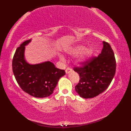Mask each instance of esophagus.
Segmentation results:
<instances>
[{"label": "esophagus", "mask_w": 131, "mask_h": 131, "mask_svg": "<svg viewBox=\"0 0 131 131\" xmlns=\"http://www.w3.org/2000/svg\"><path fill=\"white\" fill-rule=\"evenodd\" d=\"M71 71H72V69H71V68H68L67 69H66V70H65L66 73H67V74L69 73H70V72H71Z\"/></svg>", "instance_id": "34e87169"}]
</instances>
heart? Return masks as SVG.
Returning a JSON list of instances; mask_svg holds the SVG:
<instances>
[{"instance_id": "obj_1", "label": "heart", "mask_w": 131, "mask_h": 131, "mask_svg": "<svg viewBox=\"0 0 131 131\" xmlns=\"http://www.w3.org/2000/svg\"><path fill=\"white\" fill-rule=\"evenodd\" d=\"M94 52V49L92 47H88L85 48V47L83 45H79L75 47L72 49L68 51V53L71 55H75L79 54V57L77 60V63L80 64L84 62L85 61L89 59ZM61 60H63V57L62 56H60Z\"/></svg>"}]
</instances>
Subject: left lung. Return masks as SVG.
Masks as SVG:
<instances>
[{"label": "left lung", "instance_id": "obj_1", "mask_svg": "<svg viewBox=\"0 0 131 131\" xmlns=\"http://www.w3.org/2000/svg\"><path fill=\"white\" fill-rule=\"evenodd\" d=\"M104 47L97 57H93L82 63V66L74 67L79 74L80 80L75 88L84 99L93 98L106 90L116 71V60L110 45L103 41Z\"/></svg>", "mask_w": 131, "mask_h": 131}]
</instances>
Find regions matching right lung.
Listing matches in <instances>:
<instances>
[{
  "label": "right lung",
  "mask_w": 131,
  "mask_h": 131,
  "mask_svg": "<svg viewBox=\"0 0 131 131\" xmlns=\"http://www.w3.org/2000/svg\"><path fill=\"white\" fill-rule=\"evenodd\" d=\"M27 40L17 48L12 61V69L17 82L26 93L33 97L44 98L53 92L60 78L65 75L64 70L55 67L50 61L30 65L24 58Z\"/></svg>",
  "instance_id": "1"
}]
</instances>
